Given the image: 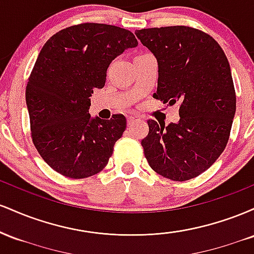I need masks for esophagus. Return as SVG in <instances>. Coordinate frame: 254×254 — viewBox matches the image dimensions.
I'll return each mask as SVG.
<instances>
[{
  "instance_id": "1",
  "label": "esophagus",
  "mask_w": 254,
  "mask_h": 254,
  "mask_svg": "<svg viewBox=\"0 0 254 254\" xmlns=\"http://www.w3.org/2000/svg\"><path fill=\"white\" fill-rule=\"evenodd\" d=\"M127 125H131L133 123V122H136L137 119H138V117H137V116H135V115H131V116H127Z\"/></svg>"
}]
</instances>
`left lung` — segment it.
I'll return each instance as SVG.
<instances>
[{
  "instance_id": "1",
  "label": "left lung",
  "mask_w": 254,
  "mask_h": 254,
  "mask_svg": "<svg viewBox=\"0 0 254 254\" xmlns=\"http://www.w3.org/2000/svg\"><path fill=\"white\" fill-rule=\"evenodd\" d=\"M135 34L157 61L153 97L180 105L178 123L148 121L149 132L141 142L145 159L160 176L192 179L216 161L228 142L237 109L228 60L214 38L188 26Z\"/></svg>"
}]
</instances>
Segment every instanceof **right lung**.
Instances as JSON below:
<instances>
[{
  "mask_svg": "<svg viewBox=\"0 0 254 254\" xmlns=\"http://www.w3.org/2000/svg\"><path fill=\"white\" fill-rule=\"evenodd\" d=\"M138 45L130 31L81 24L54 34L39 52L26 87L32 141L52 170L81 179L109 162L127 119L92 118L90 97L103 88L111 62Z\"/></svg>",
  "mask_w": 254,
  "mask_h": 254,
  "instance_id": "right-lung-1",
  "label": "right lung"
}]
</instances>
